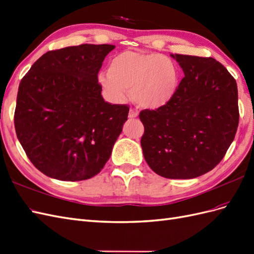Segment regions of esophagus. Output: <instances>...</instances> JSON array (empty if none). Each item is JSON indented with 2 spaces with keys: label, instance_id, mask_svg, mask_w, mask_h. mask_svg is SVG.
<instances>
[{
  "label": "esophagus",
  "instance_id": "1",
  "mask_svg": "<svg viewBox=\"0 0 254 254\" xmlns=\"http://www.w3.org/2000/svg\"><path fill=\"white\" fill-rule=\"evenodd\" d=\"M137 115H139V113H137L135 110H133V109H130V111H129V114H128V117L130 118V119H134V118H136Z\"/></svg>",
  "mask_w": 254,
  "mask_h": 254
}]
</instances>
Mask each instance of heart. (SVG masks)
<instances>
[{
  "label": "heart",
  "mask_w": 254,
  "mask_h": 254,
  "mask_svg": "<svg viewBox=\"0 0 254 254\" xmlns=\"http://www.w3.org/2000/svg\"><path fill=\"white\" fill-rule=\"evenodd\" d=\"M98 81L111 101H126L128 89L132 101L143 109L155 110L172 101L179 86V71L162 54L126 51L110 61L109 72Z\"/></svg>",
  "instance_id": "1"
}]
</instances>
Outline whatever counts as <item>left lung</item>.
I'll use <instances>...</instances> for the list:
<instances>
[{"label": "left lung", "instance_id": "8db88e82", "mask_svg": "<svg viewBox=\"0 0 254 254\" xmlns=\"http://www.w3.org/2000/svg\"><path fill=\"white\" fill-rule=\"evenodd\" d=\"M184 73L172 101L140 112L146 162L168 179H193L212 171L233 142L238 126L237 84L212 57L175 54Z\"/></svg>", "mask_w": 254, "mask_h": 254}]
</instances>
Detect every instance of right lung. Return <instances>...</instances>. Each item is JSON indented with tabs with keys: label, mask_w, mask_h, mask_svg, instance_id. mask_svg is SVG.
I'll return each mask as SVG.
<instances>
[{
	"label": "right lung",
	"mask_w": 254,
	"mask_h": 254,
	"mask_svg": "<svg viewBox=\"0 0 254 254\" xmlns=\"http://www.w3.org/2000/svg\"><path fill=\"white\" fill-rule=\"evenodd\" d=\"M111 44L45 53L22 78L14 111L18 140L36 168L63 181L87 180L109 160L129 107L104 101L97 75Z\"/></svg>",
	"instance_id": "right-lung-1"
}]
</instances>
